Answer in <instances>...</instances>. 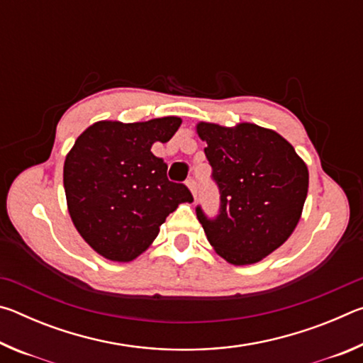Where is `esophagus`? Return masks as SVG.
<instances>
[{
    "label": "esophagus",
    "mask_w": 363,
    "mask_h": 363,
    "mask_svg": "<svg viewBox=\"0 0 363 363\" xmlns=\"http://www.w3.org/2000/svg\"><path fill=\"white\" fill-rule=\"evenodd\" d=\"M186 184H187V187L190 189V192H192V195L196 196V189H199V186H196V181L190 177V179Z\"/></svg>",
    "instance_id": "34e87169"
}]
</instances>
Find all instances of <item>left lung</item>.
I'll use <instances>...</instances> for the list:
<instances>
[{"label":"left lung","instance_id":"left-lung-1","mask_svg":"<svg viewBox=\"0 0 363 363\" xmlns=\"http://www.w3.org/2000/svg\"><path fill=\"white\" fill-rule=\"evenodd\" d=\"M196 133L220 194L214 219L195 210L208 242L233 266L259 262L299 223L309 187L306 163L279 133L253 123L225 128L200 121Z\"/></svg>","mask_w":363,"mask_h":363}]
</instances>
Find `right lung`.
<instances>
[{"instance_id": "add662e5", "label": "right lung", "mask_w": 363, "mask_h": 363, "mask_svg": "<svg viewBox=\"0 0 363 363\" xmlns=\"http://www.w3.org/2000/svg\"><path fill=\"white\" fill-rule=\"evenodd\" d=\"M182 120L97 121L79 134L64 163L67 208L96 253L130 262L150 247L160 225L194 201L184 184L168 181L167 163L150 152L168 143Z\"/></svg>"}]
</instances>
